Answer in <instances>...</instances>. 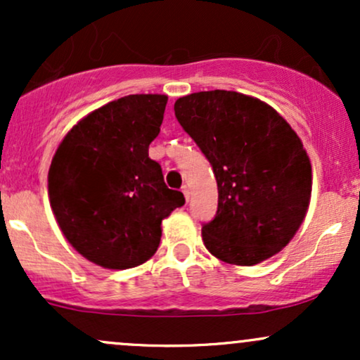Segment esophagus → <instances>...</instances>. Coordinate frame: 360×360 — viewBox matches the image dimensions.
<instances>
[{
  "label": "esophagus",
  "mask_w": 360,
  "mask_h": 360,
  "mask_svg": "<svg viewBox=\"0 0 360 360\" xmlns=\"http://www.w3.org/2000/svg\"><path fill=\"white\" fill-rule=\"evenodd\" d=\"M183 194H184L186 201H189V196H191V193H189V188H188V186H183Z\"/></svg>",
  "instance_id": "34e87169"
}]
</instances>
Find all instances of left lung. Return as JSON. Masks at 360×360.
<instances>
[{
    "label": "left lung",
    "instance_id": "1",
    "mask_svg": "<svg viewBox=\"0 0 360 360\" xmlns=\"http://www.w3.org/2000/svg\"><path fill=\"white\" fill-rule=\"evenodd\" d=\"M174 111L217 177V217L201 229L210 254L255 266L283 250L311 198V162L296 131L267 103L237 91L188 94Z\"/></svg>",
    "mask_w": 360,
    "mask_h": 360
}]
</instances>
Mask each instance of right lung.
Instances as JSON below:
<instances>
[{
  "label": "right lung",
  "mask_w": 360,
  "mask_h": 360,
  "mask_svg": "<svg viewBox=\"0 0 360 360\" xmlns=\"http://www.w3.org/2000/svg\"><path fill=\"white\" fill-rule=\"evenodd\" d=\"M166 105V94L110 101L81 118L52 157L49 200L57 225L82 257L105 269L150 259L162 220L184 205L148 157Z\"/></svg>",
  "instance_id": "1"
}]
</instances>
